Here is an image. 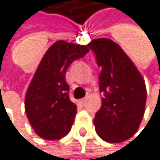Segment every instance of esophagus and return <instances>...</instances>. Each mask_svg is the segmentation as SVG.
Wrapping results in <instances>:
<instances>
[{"label": "esophagus", "instance_id": "esophagus-1", "mask_svg": "<svg viewBox=\"0 0 160 160\" xmlns=\"http://www.w3.org/2000/svg\"><path fill=\"white\" fill-rule=\"evenodd\" d=\"M85 102H86V98H83V99H82V100H79V103L82 104V106L85 103Z\"/></svg>", "mask_w": 160, "mask_h": 160}]
</instances>
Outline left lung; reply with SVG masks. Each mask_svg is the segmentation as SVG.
<instances>
[{
  "label": "left lung",
  "mask_w": 160,
  "mask_h": 160,
  "mask_svg": "<svg viewBox=\"0 0 160 160\" xmlns=\"http://www.w3.org/2000/svg\"><path fill=\"white\" fill-rule=\"evenodd\" d=\"M88 48L102 68L99 88L103 98L94 118L96 132L108 143L122 142L137 132L143 118L145 82L130 58L112 40L94 39Z\"/></svg>",
  "instance_id": "left-lung-1"
}]
</instances>
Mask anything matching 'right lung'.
<instances>
[{
	"label": "right lung",
	"mask_w": 160,
	"mask_h": 160,
	"mask_svg": "<svg viewBox=\"0 0 160 160\" xmlns=\"http://www.w3.org/2000/svg\"><path fill=\"white\" fill-rule=\"evenodd\" d=\"M88 52V45L59 40L49 48L40 61L25 100L28 119L40 137L58 140L71 131L77 106L70 101L65 74L73 61Z\"/></svg>",
	"instance_id": "1"
}]
</instances>
